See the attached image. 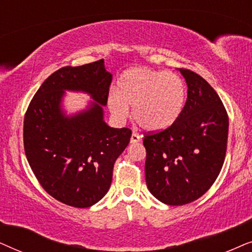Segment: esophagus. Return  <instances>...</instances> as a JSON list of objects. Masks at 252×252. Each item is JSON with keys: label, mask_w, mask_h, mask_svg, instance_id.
Returning a JSON list of instances; mask_svg holds the SVG:
<instances>
[{"label": "esophagus", "mask_w": 252, "mask_h": 252, "mask_svg": "<svg viewBox=\"0 0 252 252\" xmlns=\"http://www.w3.org/2000/svg\"><path fill=\"white\" fill-rule=\"evenodd\" d=\"M130 142H131V144H136V143L140 142V137H139L138 133L132 132V135H131V139H130Z\"/></svg>", "instance_id": "34e87169"}]
</instances>
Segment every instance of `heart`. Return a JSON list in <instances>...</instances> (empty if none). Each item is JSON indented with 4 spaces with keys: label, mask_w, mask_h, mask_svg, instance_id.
Listing matches in <instances>:
<instances>
[{
    "label": "heart",
    "mask_w": 252,
    "mask_h": 252,
    "mask_svg": "<svg viewBox=\"0 0 252 252\" xmlns=\"http://www.w3.org/2000/svg\"><path fill=\"white\" fill-rule=\"evenodd\" d=\"M186 102V86L180 76L143 66L124 71L117 80L115 92L107 99L110 113L117 120L128 115L140 128L149 131L163 130L177 120Z\"/></svg>",
    "instance_id": "heart-1"
}]
</instances>
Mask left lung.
<instances>
[{
    "label": "left lung",
    "mask_w": 252,
    "mask_h": 252,
    "mask_svg": "<svg viewBox=\"0 0 252 252\" xmlns=\"http://www.w3.org/2000/svg\"><path fill=\"white\" fill-rule=\"evenodd\" d=\"M179 70L188 85L182 112L172 126L143 140L146 186L172 206L193 202L212 187L226 157L229 126L213 87L196 72Z\"/></svg>",
    "instance_id": "obj_1"
}]
</instances>
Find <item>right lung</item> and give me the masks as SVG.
I'll return each instance as SVG.
<instances>
[{
	"mask_svg": "<svg viewBox=\"0 0 252 252\" xmlns=\"http://www.w3.org/2000/svg\"><path fill=\"white\" fill-rule=\"evenodd\" d=\"M112 77L103 60L64 66L42 83L26 110L30 167L43 189L65 205L85 209L105 196L114 163L131 138L130 129L110 128L103 121ZM64 91L85 92L95 102L66 117L62 110Z\"/></svg>",
	"mask_w": 252,
	"mask_h": 252,
	"instance_id": "1",
	"label": "right lung"
}]
</instances>
